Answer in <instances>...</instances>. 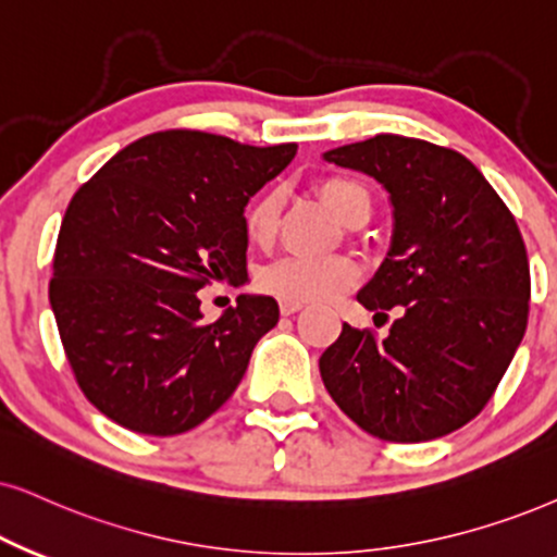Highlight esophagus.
I'll return each instance as SVG.
<instances>
[{
    "label": "esophagus",
    "instance_id": "obj_1",
    "mask_svg": "<svg viewBox=\"0 0 557 557\" xmlns=\"http://www.w3.org/2000/svg\"><path fill=\"white\" fill-rule=\"evenodd\" d=\"M302 308V302L300 300H287V298H280V313L283 315H293V313H298Z\"/></svg>",
    "mask_w": 557,
    "mask_h": 557
}]
</instances>
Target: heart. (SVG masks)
Returning a JSON list of instances; mask_svg holds the SVG:
<instances>
[{
  "label": "heart",
  "instance_id": "b5f03b06",
  "mask_svg": "<svg viewBox=\"0 0 557 557\" xmlns=\"http://www.w3.org/2000/svg\"><path fill=\"white\" fill-rule=\"evenodd\" d=\"M319 195L331 213L342 218L344 223L357 213H370V195L357 180L329 177L319 185ZM277 221L280 195L264 193L246 213V234L255 244L272 242L274 231H277ZM357 274H360V270H357L355 259L344 255H290L267 267L262 272V287L267 293L287 300H326L355 283Z\"/></svg>",
  "mask_w": 557,
  "mask_h": 557
}]
</instances>
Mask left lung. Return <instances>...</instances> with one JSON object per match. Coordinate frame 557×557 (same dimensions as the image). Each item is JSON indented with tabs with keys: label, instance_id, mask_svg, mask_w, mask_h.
I'll use <instances>...</instances> for the list:
<instances>
[{
	"label": "left lung",
	"instance_id": "1",
	"mask_svg": "<svg viewBox=\"0 0 557 557\" xmlns=\"http://www.w3.org/2000/svg\"><path fill=\"white\" fill-rule=\"evenodd\" d=\"M388 193V257L357 300L398 319L391 334L344 323L319 368L331 398L364 432L429 442L466 426L494 396L530 315V262L496 189L453 149L383 136L323 153Z\"/></svg>",
	"mask_w": 557,
	"mask_h": 557
}]
</instances>
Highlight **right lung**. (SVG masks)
Returning a JSON list of instances; mask_svg holds the SVG:
<instances>
[{"mask_svg": "<svg viewBox=\"0 0 557 557\" xmlns=\"http://www.w3.org/2000/svg\"><path fill=\"white\" fill-rule=\"evenodd\" d=\"M295 151L161 131L117 151L72 197L48 295L76 383L115 424L189 432L242 383L277 300L238 295L202 321L197 290L244 283V208Z\"/></svg>", "mask_w": 557, "mask_h": 557, "instance_id": "right-lung-1", "label": "right lung"}]
</instances>
